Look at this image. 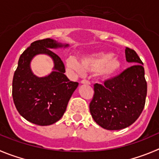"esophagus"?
Returning a JSON list of instances; mask_svg holds the SVG:
<instances>
[{
  "instance_id": "1",
  "label": "esophagus",
  "mask_w": 159,
  "mask_h": 159,
  "mask_svg": "<svg viewBox=\"0 0 159 159\" xmlns=\"http://www.w3.org/2000/svg\"><path fill=\"white\" fill-rule=\"evenodd\" d=\"M81 84H90V82L88 81V80H81Z\"/></svg>"
}]
</instances>
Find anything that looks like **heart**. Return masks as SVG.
<instances>
[{
	"label": "heart",
	"mask_w": 159,
	"mask_h": 159,
	"mask_svg": "<svg viewBox=\"0 0 159 159\" xmlns=\"http://www.w3.org/2000/svg\"><path fill=\"white\" fill-rule=\"evenodd\" d=\"M66 64L78 72H97L103 79L115 77L122 67L121 60L109 52L91 53L81 57L79 63L74 58H70Z\"/></svg>",
	"instance_id": "1"
}]
</instances>
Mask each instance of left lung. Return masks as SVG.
<instances>
[{"mask_svg":"<svg viewBox=\"0 0 159 159\" xmlns=\"http://www.w3.org/2000/svg\"><path fill=\"white\" fill-rule=\"evenodd\" d=\"M126 61L133 66L104 84H94L89 111L94 121L103 129L119 130L131 125L143 111L147 81L143 62L136 52L125 48Z\"/></svg>","mask_w":159,"mask_h":159,"instance_id":"left-lung-1","label":"left lung"}]
</instances>
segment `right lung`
<instances>
[{"instance_id": "1", "label": "right lung", "mask_w": 159, "mask_h": 159, "mask_svg": "<svg viewBox=\"0 0 159 159\" xmlns=\"http://www.w3.org/2000/svg\"><path fill=\"white\" fill-rule=\"evenodd\" d=\"M68 46L51 38L38 40L31 43L19 57L12 81L13 101L18 112L30 122L49 125L59 121L66 111L78 83L68 79L63 61L51 49ZM38 54L53 59V71L48 76L39 78L31 70V60Z\"/></svg>"}]
</instances>
